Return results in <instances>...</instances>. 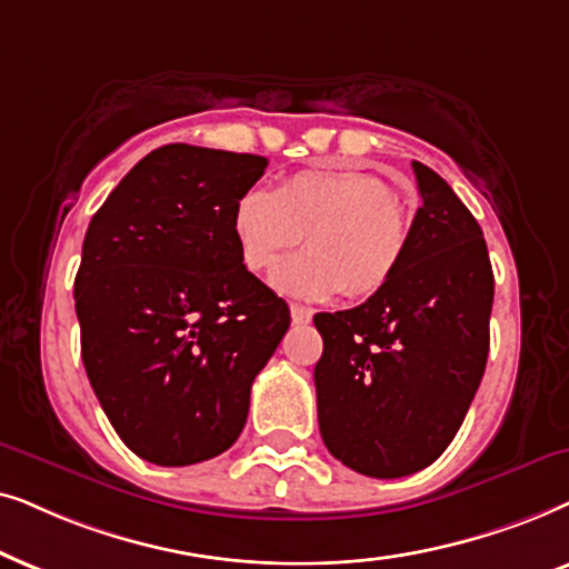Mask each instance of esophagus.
<instances>
[{
    "label": "esophagus",
    "instance_id": "34e87169",
    "mask_svg": "<svg viewBox=\"0 0 569 569\" xmlns=\"http://www.w3.org/2000/svg\"><path fill=\"white\" fill-rule=\"evenodd\" d=\"M291 320H293V325H309L312 322V309H307L301 305H291Z\"/></svg>",
    "mask_w": 569,
    "mask_h": 569
}]
</instances>
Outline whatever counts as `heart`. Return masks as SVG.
I'll return each instance as SVG.
<instances>
[{
  "label": "heart",
  "mask_w": 569,
  "mask_h": 569,
  "mask_svg": "<svg viewBox=\"0 0 569 569\" xmlns=\"http://www.w3.org/2000/svg\"><path fill=\"white\" fill-rule=\"evenodd\" d=\"M241 262L264 272L307 233V252L280 262L270 286L283 297H372L406 260L411 226L390 187L372 173L307 169L272 189L239 197L231 216Z\"/></svg>",
  "instance_id": "b5f03b06"
}]
</instances>
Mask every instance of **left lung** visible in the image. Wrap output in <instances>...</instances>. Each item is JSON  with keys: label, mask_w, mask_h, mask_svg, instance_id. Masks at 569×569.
<instances>
[{"label": "left lung", "mask_w": 569, "mask_h": 569, "mask_svg": "<svg viewBox=\"0 0 569 569\" xmlns=\"http://www.w3.org/2000/svg\"><path fill=\"white\" fill-rule=\"evenodd\" d=\"M421 208L406 260L385 289L315 315L325 448L372 479L435 463L458 435L489 356L495 301L487 241L448 181L413 161Z\"/></svg>", "instance_id": "1"}]
</instances>
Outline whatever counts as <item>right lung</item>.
Listing matches in <instances>:
<instances>
[{"label": "right lung", "mask_w": 569, "mask_h": 569, "mask_svg": "<svg viewBox=\"0 0 569 569\" xmlns=\"http://www.w3.org/2000/svg\"><path fill=\"white\" fill-rule=\"evenodd\" d=\"M268 158L173 142L106 197L74 278L82 363L134 456L192 466L247 423L289 305L241 262L231 216Z\"/></svg>", "instance_id": "obj_1"}]
</instances>
